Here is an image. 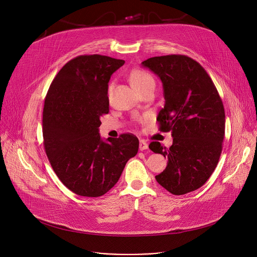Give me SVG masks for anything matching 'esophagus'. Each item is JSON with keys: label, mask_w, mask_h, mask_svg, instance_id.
I'll list each match as a JSON object with an SVG mask.
<instances>
[{"label": "esophagus", "mask_w": 257, "mask_h": 257, "mask_svg": "<svg viewBox=\"0 0 257 257\" xmlns=\"http://www.w3.org/2000/svg\"><path fill=\"white\" fill-rule=\"evenodd\" d=\"M148 149H149V144L145 142V140L141 139L139 141V150L140 151H145V150H148Z\"/></svg>", "instance_id": "34e87169"}]
</instances>
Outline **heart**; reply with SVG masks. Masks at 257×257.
<instances>
[{"instance_id":"1","label":"heart","mask_w":257,"mask_h":257,"mask_svg":"<svg viewBox=\"0 0 257 257\" xmlns=\"http://www.w3.org/2000/svg\"><path fill=\"white\" fill-rule=\"evenodd\" d=\"M130 79L132 84L138 91L148 88L150 86H155L156 84L154 77L150 74V73L140 69L134 70L131 73Z\"/></svg>"}]
</instances>
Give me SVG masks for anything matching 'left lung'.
Returning <instances> with one entry per match:
<instances>
[{
  "mask_svg": "<svg viewBox=\"0 0 257 257\" xmlns=\"http://www.w3.org/2000/svg\"><path fill=\"white\" fill-rule=\"evenodd\" d=\"M163 83L165 105L157 120L161 131H171L170 149L154 141L150 149L168 159L156 179L175 195L200 188L214 171L225 136V109L203 67L183 55L154 57L141 63Z\"/></svg>",
  "mask_w": 257,
  "mask_h": 257,
  "instance_id": "1",
  "label": "left lung"
}]
</instances>
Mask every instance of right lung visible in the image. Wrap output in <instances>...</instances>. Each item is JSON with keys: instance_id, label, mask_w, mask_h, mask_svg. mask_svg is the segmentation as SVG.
Listing matches in <instances>:
<instances>
[{"instance_id": "1", "label": "right lung", "mask_w": 257, "mask_h": 257, "mask_svg": "<svg viewBox=\"0 0 257 257\" xmlns=\"http://www.w3.org/2000/svg\"><path fill=\"white\" fill-rule=\"evenodd\" d=\"M101 55L78 56L54 78L45 99L44 145L63 184L80 196L98 197L118 182L138 152L132 134L103 140L100 116L108 113V81L124 65Z\"/></svg>"}]
</instances>
